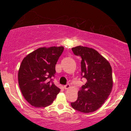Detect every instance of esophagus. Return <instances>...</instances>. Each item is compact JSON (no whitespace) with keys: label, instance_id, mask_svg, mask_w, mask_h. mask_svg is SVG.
Instances as JSON below:
<instances>
[{"label":"esophagus","instance_id":"obj_1","mask_svg":"<svg viewBox=\"0 0 131 131\" xmlns=\"http://www.w3.org/2000/svg\"><path fill=\"white\" fill-rule=\"evenodd\" d=\"M64 89H66V90H67V89H68L70 88V84H67L66 85H64Z\"/></svg>","mask_w":131,"mask_h":131}]
</instances>
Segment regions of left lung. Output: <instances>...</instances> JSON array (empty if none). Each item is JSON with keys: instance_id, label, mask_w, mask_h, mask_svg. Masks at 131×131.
Masks as SVG:
<instances>
[{"instance_id": "obj_1", "label": "left lung", "mask_w": 131, "mask_h": 131, "mask_svg": "<svg viewBox=\"0 0 131 131\" xmlns=\"http://www.w3.org/2000/svg\"><path fill=\"white\" fill-rule=\"evenodd\" d=\"M72 50L82 58L81 73L87 82L78 92L77 100L71 105L73 109L84 113L95 112L112 92V67L106 58L94 49L79 46Z\"/></svg>"}]
</instances>
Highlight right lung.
Here are the masks:
<instances>
[{
	"label": "right lung",
	"mask_w": 131,
	"mask_h": 131,
	"mask_svg": "<svg viewBox=\"0 0 131 131\" xmlns=\"http://www.w3.org/2000/svg\"><path fill=\"white\" fill-rule=\"evenodd\" d=\"M63 46L40 47L23 58L18 71V83L25 100L33 106L51 105L60 89L49 81L54 76L55 67Z\"/></svg>",
	"instance_id": "right-lung-1"
}]
</instances>
